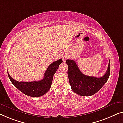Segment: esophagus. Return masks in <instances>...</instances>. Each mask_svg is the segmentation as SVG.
<instances>
[{"label":"esophagus","mask_w":123,"mask_h":123,"mask_svg":"<svg viewBox=\"0 0 123 123\" xmlns=\"http://www.w3.org/2000/svg\"><path fill=\"white\" fill-rule=\"evenodd\" d=\"M63 60H65L66 59V56H65V57H63Z\"/></svg>","instance_id":"esophagus-1"}]
</instances>
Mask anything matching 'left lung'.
I'll return each mask as SVG.
<instances>
[{
    "mask_svg": "<svg viewBox=\"0 0 123 123\" xmlns=\"http://www.w3.org/2000/svg\"><path fill=\"white\" fill-rule=\"evenodd\" d=\"M67 74L71 88L75 93L81 96H90L96 93L108 80L110 75L111 63L105 74L102 77L86 76L83 74L74 60H67Z\"/></svg>",
    "mask_w": 123,
    "mask_h": 123,
    "instance_id": "left-lung-1",
    "label": "left lung"
}]
</instances>
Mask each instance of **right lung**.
I'll list each match as a JSON object with an SVG mask.
<instances>
[{"mask_svg": "<svg viewBox=\"0 0 123 123\" xmlns=\"http://www.w3.org/2000/svg\"><path fill=\"white\" fill-rule=\"evenodd\" d=\"M62 62L61 58L51 63L44 73L43 79L38 81L19 82L12 78L8 72V74L12 83L24 94L32 97H40L50 89L54 75Z\"/></svg>", "mask_w": 123, "mask_h": 123, "instance_id": "1", "label": "right lung"}]
</instances>
